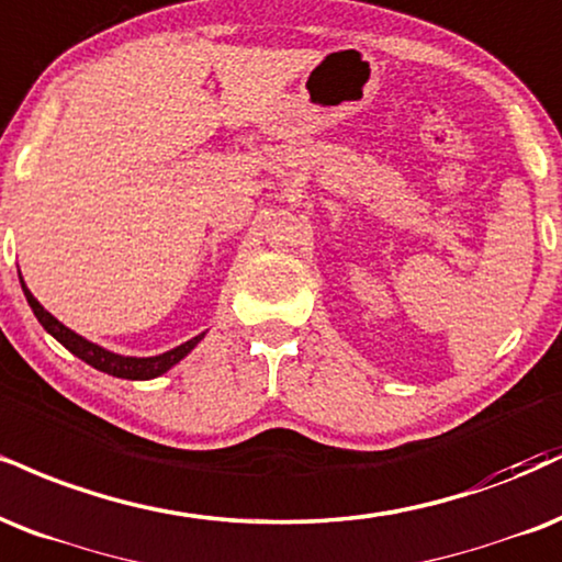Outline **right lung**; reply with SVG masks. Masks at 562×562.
Segmentation results:
<instances>
[{
    "label": "right lung",
    "instance_id": "1",
    "mask_svg": "<svg viewBox=\"0 0 562 562\" xmlns=\"http://www.w3.org/2000/svg\"><path fill=\"white\" fill-rule=\"evenodd\" d=\"M20 282H23V280H20ZM23 290H25V299H29V303H31L33 314H36V319L44 324L46 333L57 337V340L63 342V346L70 350V353H76L80 361L88 363V367H93V369H99V371H106V374L120 376V380H154V376L165 374V371L172 369L182 356L191 353V350L195 348V342H199L201 337H204V335H199V337H193V340L182 342V346H178V348L167 350V353L151 356V358L117 356V353H110V350L93 346V342L83 340V337L72 333V329H67L63 322L54 319L49 311H46L42 303L33 299L29 288L23 285Z\"/></svg>",
    "mask_w": 562,
    "mask_h": 562
}]
</instances>
